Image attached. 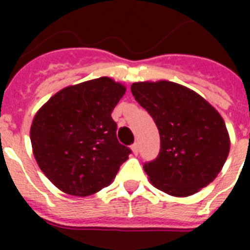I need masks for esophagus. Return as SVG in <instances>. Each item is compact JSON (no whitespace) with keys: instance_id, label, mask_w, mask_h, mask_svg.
Segmentation results:
<instances>
[{"instance_id":"1","label":"esophagus","mask_w":250,"mask_h":250,"mask_svg":"<svg viewBox=\"0 0 250 250\" xmlns=\"http://www.w3.org/2000/svg\"><path fill=\"white\" fill-rule=\"evenodd\" d=\"M131 149H132L133 154H137V153H139V143H135V144L131 146Z\"/></svg>"}]
</instances>
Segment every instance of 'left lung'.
<instances>
[{"label": "left lung", "mask_w": 250, "mask_h": 250, "mask_svg": "<svg viewBox=\"0 0 250 250\" xmlns=\"http://www.w3.org/2000/svg\"><path fill=\"white\" fill-rule=\"evenodd\" d=\"M131 92L160 131V154L144 165L153 186L187 197L213 182L229 153L221 114L194 90L167 80L133 83Z\"/></svg>", "instance_id": "obj_1"}]
</instances>
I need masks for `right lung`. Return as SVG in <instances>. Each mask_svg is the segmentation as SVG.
Instances as JSON below:
<instances>
[{
    "instance_id": "right-lung-1",
    "label": "right lung",
    "mask_w": 250,
    "mask_h": 250,
    "mask_svg": "<svg viewBox=\"0 0 250 250\" xmlns=\"http://www.w3.org/2000/svg\"><path fill=\"white\" fill-rule=\"evenodd\" d=\"M125 86L102 76L66 86L33 118V156L45 176L62 192L85 197L113 182L131 149L117 139L111 111Z\"/></svg>"
}]
</instances>
